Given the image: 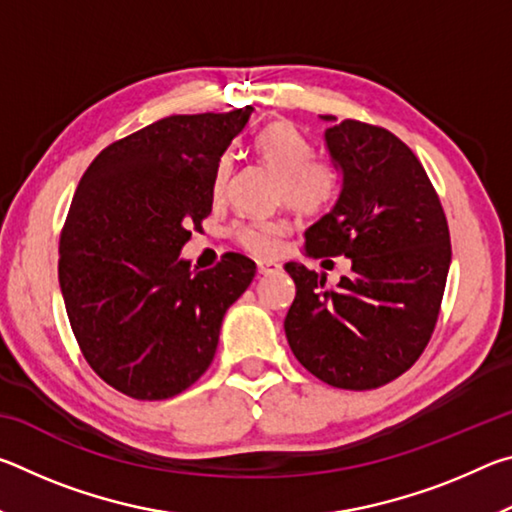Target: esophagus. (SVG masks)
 Segmentation results:
<instances>
[{
    "instance_id": "34e87169",
    "label": "esophagus",
    "mask_w": 512,
    "mask_h": 512,
    "mask_svg": "<svg viewBox=\"0 0 512 512\" xmlns=\"http://www.w3.org/2000/svg\"><path fill=\"white\" fill-rule=\"evenodd\" d=\"M280 264L273 262V259H257V271L262 275H271V273H277L280 271Z\"/></svg>"
}]
</instances>
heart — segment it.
Instances as JSON below:
<instances>
[{
  "label": "heart",
  "mask_w": 512,
  "mask_h": 512,
  "mask_svg": "<svg viewBox=\"0 0 512 512\" xmlns=\"http://www.w3.org/2000/svg\"><path fill=\"white\" fill-rule=\"evenodd\" d=\"M255 153L268 167L280 171L277 198L300 212H320L336 194V171L323 158H311V144L289 121H273L255 137ZM232 178V162L223 158L214 173V192L223 194ZM287 232L282 219H255L235 230L239 244L253 255L268 257L277 253L280 239Z\"/></svg>",
  "instance_id": "heart-1"
}]
</instances>
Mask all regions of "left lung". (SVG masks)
Returning <instances> with one entry per match:
<instances>
[{
    "label": "left lung",
    "mask_w": 512,
    "mask_h": 512,
    "mask_svg": "<svg viewBox=\"0 0 512 512\" xmlns=\"http://www.w3.org/2000/svg\"><path fill=\"white\" fill-rule=\"evenodd\" d=\"M339 171L332 210L305 230V255L350 259L325 275L289 262L296 300L284 318L291 352L325 384L368 391L400 377L429 343L452 246L443 207L422 164L386 128L320 115Z\"/></svg>",
    "instance_id": "8db88e82"
}]
</instances>
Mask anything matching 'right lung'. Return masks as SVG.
Returning a JSON list of instances; mask_svg holds the SVG:
<instances>
[{
	"instance_id": "obj_1",
	"label": "right lung",
	"mask_w": 512,
	"mask_h": 512,
	"mask_svg": "<svg viewBox=\"0 0 512 512\" xmlns=\"http://www.w3.org/2000/svg\"><path fill=\"white\" fill-rule=\"evenodd\" d=\"M250 112L164 117L103 149L76 187L58 262L69 325L92 370L135 400H167L210 368L225 311L255 277L244 255L210 271L180 255Z\"/></svg>"
}]
</instances>
